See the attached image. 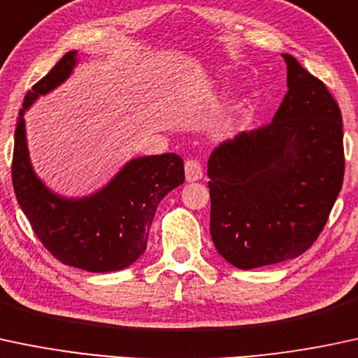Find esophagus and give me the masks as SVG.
I'll use <instances>...</instances> for the list:
<instances>
[{"instance_id": "obj_1", "label": "esophagus", "mask_w": 358, "mask_h": 358, "mask_svg": "<svg viewBox=\"0 0 358 358\" xmlns=\"http://www.w3.org/2000/svg\"><path fill=\"white\" fill-rule=\"evenodd\" d=\"M186 180L187 182H194V180H199L203 178V164L196 159H189L186 162Z\"/></svg>"}]
</instances>
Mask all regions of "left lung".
<instances>
[{
	"label": "left lung",
	"instance_id": "left-lung-1",
	"mask_svg": "<svg viewBox=\"0 0 358 358\" xmlns=\"http://www.w3.org/2000/svg\"><path fill=\"white\" fill-rule=\"evenodd\" d=\"M282 57L289 90L272 122L227 140L208 160L213 243L243 271L304 254L343 184L338 103L292 55Z\"/></svg>",
	"mask_w": 358,
	"mask_h": 358
}]
</instances>
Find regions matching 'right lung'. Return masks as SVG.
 Here are the masks:
<instances>
[{"instance_id": "add662e5", "label": "right lung", "mask_w": 358, "mask_h": 358, "mask_svg": "<svg viewBox=\"0 0 358 358\" xmlns=\"http://www.w3.org/2000/svg\"><path fill=\"white\" fill-rule=\"evenodd\" d=\"M74 66L76 52H67L27 92L15 128V196L37 238L59 262L90 272L122 271L145 252L159 203L184 182V162L178 154L134 159L90 198L64 199L52 194L30 166L23 115L40 94L66 81Z\"/></svg>"}]
</instances>
